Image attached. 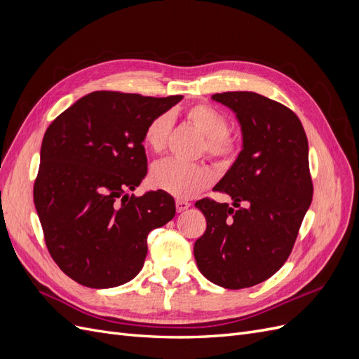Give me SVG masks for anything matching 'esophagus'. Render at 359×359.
Returning <instances> with one entry per match:
<instances>
[{
    "label": "esophagus",
    "instance_id": "esophagus-1",
    "mask_svg": "<svg viewBox=\"0 0 359 359\" xmlns=\"http://www.w3.org/2000/svg\"><path fill=\"white\" fill-rule=\"evenodd\" d=\"M190 202H187V201H182V199H177V211L178 212H182V211H186L187 208H190Z\"/></svg>",
    "mask_w": 359,
    "mask_h": 359
}]
</instances>
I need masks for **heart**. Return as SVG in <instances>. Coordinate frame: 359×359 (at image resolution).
<instances>
[{
    "mask_svg": "<svg viewBox=\"0 0 359 359\" xmlns=\"http://www.w3.org/2000/svg\"><path fill=\"white\" fill-rule=\"evenodd\" d=\"M186 116L205 136L203 148L206 154L220 160H229L235 156L236 142L227 133L229 121L222 111L211 104L199 103L189 107ZM172 124L170 114H160L151 119L144 135L145 144L151 151L161 153L165 149ZM151 180L157 189L165 190L173 196L193 198L194 194L210 186L212 172L210 168L198 165V163H184L168 158L157 163L151 173Z\"/></svg>",
    "mask_w": 359,
    "mask_h": 359,
    "instance_id": "b5f03b06",
    "label": "heart"
}]
</instances>
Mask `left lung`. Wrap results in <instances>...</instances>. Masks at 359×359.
<instances>
[{"instance_id":"1","label":"left lung","mask_w":359,"mask_h":359,"mask_svg":"<svg viewBox=\"0 0 359 359\" xmlns=\"http://www.w3.org/2000/svg\"><path fill=\"white\" fill-rule=\"evenodd\" d=\"M235 114L243 148L214 190L227 203L196 202L206 231L194 243L201 273L226 289L262 283L285 265L313 196L309 142L299 118L286 106L252 91L214 94Z\"/></svg>"}]
</instances>
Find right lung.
I'll use <instances>...</instances> for the list:
<instances>
[{"label":"right lung","mask_w":359,"mask_h":359,"mask_svg":"<svg viewBox=\"0 0 359 359\" xmlns=\"http://www.w3.org/2000/svg\"><path fill=\"white\" fill-rule=\"evenodd\" d=\"M181 100L95 91L48 127L34 205L52 259L79 285L107 289L135 278L148 233L175 215L166 191H127L147 175V126Z\"/></svg>","instance_id":"obj_1"}]
</instances>
